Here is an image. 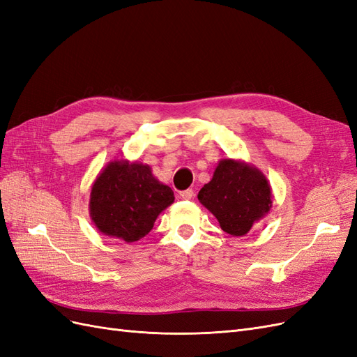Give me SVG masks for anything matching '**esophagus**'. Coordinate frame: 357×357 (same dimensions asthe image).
<instances>
[{
	"mask_svg": "<svg viewBox=\"0 0 357 357\" xmlns=\"http://www.w3.org/2000/svg\"><path fill=\"white\" fill-rule=\"evenodd\" d=\"M180 197H181L183 199H192L193 197H195V192H193L192 189H186V190L180 192Z\"/></svg>",
	"mask_w": 357,
	"mask_h": 357,
	"instance_id": "34e87169",
	"label": "esophagus"
}]
</instances>
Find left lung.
<instances>
[{"instance_id": "8db88e82", "label": "left lung", "mask_w": 357, "mask_h": 357, "mask_svg": "<svg viewBox=\"0 0 357 357\" xmlns=\"http://www.w3.org/2000/svg\"><path fill=\"white\" fill-rule=\"evenodd\" d=\"M271 186L256 167L231 158L222 159L198 199L229 235L243 236L271 210Z\"/></svg>"}]
</instances>
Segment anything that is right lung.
Segmentation results:
<instances>
[{
	"label": "right lung",
	"instance_id": "right-lung-1",
	"mask_svg": "<svg viewBox=\"0 0 357 357\" xmlns=\"http://www.w3.org/2000/svg\"><path fill=\"white\" fill-rule=\"evenodd\" d=\"M174 202V192L139 162L113 160L96 177L89 213L98 231L125 243L142 240L158 215Z\"/></svg>",
	"mask_w": 357,
	"mask_h": 357
}]
</instances>
